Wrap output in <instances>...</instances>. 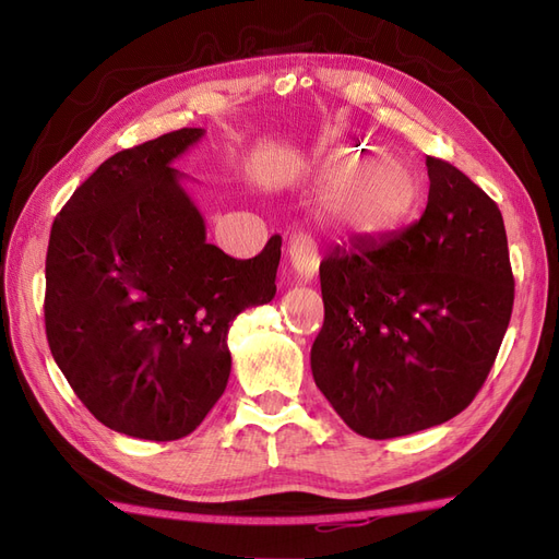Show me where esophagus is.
<instances>
[{
    "label": "esophagus",
    "mask_w": 559,
    "mask_h": 559,
    "mask_svg": "<svg viewBox=\"0 0 559 559\" xmlns=\"http://www.w3.org/2000/svg\"><path fill=\"white\" fill-rule=\"evenodd\" d=\"M286 263H289V273L296 282L314 280L319 267V251L314 242L308 238H294L286 247Z\"/></svg>",
    "instance_id": "esophagus-1"
}]
</instances>
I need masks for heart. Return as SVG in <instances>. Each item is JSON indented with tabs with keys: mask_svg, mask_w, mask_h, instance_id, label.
<instances>
[{
	"mask_svg": "<svg viewBox=\"0 0 559 559\" xmlns=\"http://www.w3.org/2000/svg\"><path fill=\"white\" fill-rule=\"evenodd\" d=\"M359 156H345L337 175L357 173ZM419 200V181L408 165L382 158L352 177L333 198V212L341 222L361 235H384L408 222Z\"/></svg>",
	"mask_w": 559,
	"mask_h": 559,
	"instance_id": "b5f03b06",
	"label": "heart"
}]
</instances>
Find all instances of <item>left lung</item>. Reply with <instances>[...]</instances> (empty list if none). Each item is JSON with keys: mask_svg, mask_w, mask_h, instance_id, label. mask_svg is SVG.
Masks as SVG:
<instances>
[{"mask_svg": "<svg viewBox=\"0 0 559 559\" xmlns=\"http://www.w3.org/2000/svg\"><path fill=\"white\" fill-rule=\"evenodd\" d=\"M429 202L392 238L335 247L319 265L324 326L312 376L345 425L396 438L460 415L478 394L513 312L497 202L427 158Z\"/></svg>", "mask_w": 559, "mask_h": 559, "instance_id": "8db88e82", "label": "left lung"}]
</instances>
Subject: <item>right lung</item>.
I'll use <instances>...</instances> for the list:
<instances>
[{
    "label": "right lung",
    "mask_w": 559,
    "mask_h": 559,
    "mask_svg": "<svg viewBox=\"0 0 559 559\" xmlns=\"http://www.w3.org/2000/svg\"><path fill=\"white\" fill-rule=\"evenodd\" d=\"M202 134L181 128L118 151L50 228V354L105 427L144 441H177L205 419L228 384L233 319L277 292L280 235L247 261L207 242L173 167Z\"/></svg>",
    "instance_id": "add662e5"
}]
</instances>
